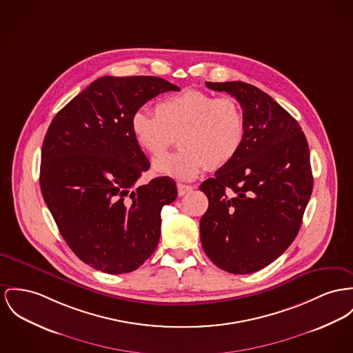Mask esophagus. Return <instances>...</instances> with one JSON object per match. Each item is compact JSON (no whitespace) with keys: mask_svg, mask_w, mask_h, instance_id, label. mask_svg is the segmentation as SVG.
Listing matches in <instances>:
<instances>
[{"mask_svg":"<svg viewBox=\"0 0 353 353\" xmlns=\"http://www.w3.org/2000/svg\"><path fill=\"white\" fill-rule=\"evenodd\" d=\"M178 194L179 196H183L185 194H188V191L192 190V186H188V185H183V183H178Z\"/></svg>","mask_w":353,"mask_h":353,"instance_id":"obj_1","label":"esophagus"}]
</instances>
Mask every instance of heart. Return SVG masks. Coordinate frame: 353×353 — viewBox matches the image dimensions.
Instances as JSON below:
<instances>
[{
  "label": "heart",
  "mask_w": 353,
  "mask_h": 353,
  "mask_svg": "<svg viewBox=\"0 0 353 353\" xmlns=\"http://www.w3.org/2000/svg\"><path fill=\"white\" fill-rule=\"evenodd\" d=\"M131 132L148 155H163L178 135L181 148L155 161L157 172L191 181L205 168H219L234 159L245 141L246 124L234 97L202 91L168 96L155 105V114L138 110L131 118Z\"/></svg>",
  "instance_id": "b5f03b06"
}]
</instances>
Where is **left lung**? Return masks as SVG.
<instances>
[{"label":"left lung","instance_id":"8db88e82","mask_svg":"<svg viewBox=\"0 0 353 353\" xmlns=\"http://www.w3.org/2000/svg\"><path fill=\"white\" fill-rule=\"evenodd\" d=\"M206 85L238 100L246 132L234 159L199 188L209 199L201 242L218 268L249 274L279 259L300 230L313 190L309 147L297 120L257 87Z\"/></svg>","mask_w":353,"mask_h":353}]
</instances>
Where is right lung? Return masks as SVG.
<instances>
[{
	"label": "right lung",
	"mask_w": 353,
	"mask_h": 353,
	"mask_svg": "<svg viewBox=\"0 0 353 353\" xmlns=\"http://www.w3.org/2000/svg\"><path fill=\"white\" fill-rule=\"evenodd\" d=\"M179 87L155 76H104L57 112L43 143L40 188L72 252L108 274L137 270L157 249L161 212L178 191L168 176L135 188L150 168L131 118Z\"/></svg>",
	"instance_id": "add662e5"
}]
</instances>
